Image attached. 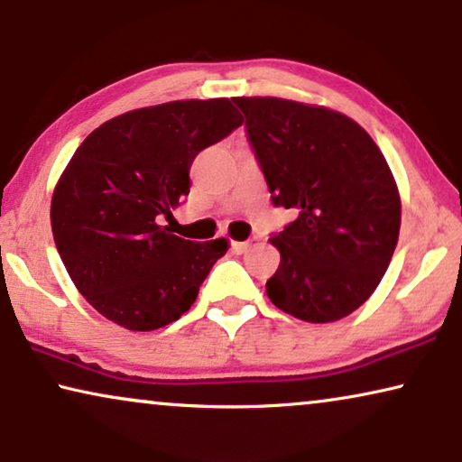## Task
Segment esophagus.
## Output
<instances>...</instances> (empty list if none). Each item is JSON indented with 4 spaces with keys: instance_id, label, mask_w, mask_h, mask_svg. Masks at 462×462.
I'll return each mask as SVG.
<instances>
[{
    "instance_id": "34e87169",
    "label": "esophagus",
    "mask_w": 462,
    "mask_h": 462,
    "mask_svg": "<svg viewBox=\"0 0 462 462\" xmlns=\"http://www.w3.org/2000/svg\"><path fill=\"white\" fill-rule=\"evenodd\" d=\"M249 247H251V243H247V241H235L232 243V251H235V254H247L249 251Z\"/></svg>"
}]
</instances>
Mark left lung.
Here are the masks:
<instances>
[{"mask_svg":"<svg viewBox=\"0 0 462 462\" xmlns=\"http://www.w3.org/2000/svg\"><path fill=\"white\" fill-rule=\"evenodd\" d=\"M273 202L298 217L270 238L276 309L309 323L348 317L376 291L402 226V199L374 139L336 109L235 97Z\"/></svg>","mask_w":462,"mask_h":462,"instance_id":"8db88e82","label":"left lung"}]
</instances>
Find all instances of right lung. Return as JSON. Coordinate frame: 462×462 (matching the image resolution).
Here are the masks:
<instances>
[{
    "instance_id": "obj_1",
    "label": "right lung",
    "mask_w": 462,
    "mask_h": 462,
    "mask_svg": "<svg viewBox=\"0 0 462 462\" xmlns=\"http://www.w3.org/2000/svg\"><path fill=\"white\" fill-rule=\"evenodd\" d=\"M241 125L230 98H186L116 116L82 141L54 186L51 224L92 309L131 331L189 310L230 241L192 243L160 224L189 194L196 153Z\"/></svg>"
}]
</instances>
